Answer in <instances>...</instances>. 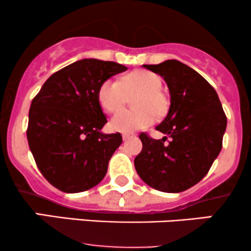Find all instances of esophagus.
I'll return each instance as SVG.
<instances>
[{
	"label": "esophagus",
	"mask_w": 251,
	"mask_h": 251,
	"mask_svg": "<svg viewBox=\"0 0 251 251\" xmlns=\"http://www.w3.org/2000/svg\"><path fill=\"white\" fill-rule=\"evenodd\" d=\"M132 137H133V134H131V133H123L124 140H128L129 138H132Z\"/></svg>",
	"instance_id": "obj_1"
}]
</instances>
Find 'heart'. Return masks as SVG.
I'll return each mask as SVG.
<instances>
[{"instance_id": "obj_1", "label": "heart", "mask_w": 251, "mask_h": 251, "mask_svg": "<svg viewBox=\"0 0 251 251\" xmlns=\"http://www.w3.org/2000/svg\"><path fill=\"white\" fill-rule=\"evenodd\" d=\"M163 81L159 75L150 71L138 70L124 76L123 81L105 80L100 86L98 97L100 105L108 112H117L125 104L128 95L137 93L132 100L134 109L123 110L111 119L112 129L131 133L154 122L155 114L162 116L168 109V99L160 91Z\"/></svg>"}]
</instances>
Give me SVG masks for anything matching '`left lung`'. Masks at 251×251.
<instances>
[{
    "label": "left lung",
    "instance_id": "8db88e82",
    "mask_svg": "<svg viewBox=\"0 0 251 251\" xmlns=\"http://www.w3.org/2000/svg\"><path fill=\"white\" fill-rule=\"evenodd\" d=\"M143 67L165 80L170 108L155 127L164 133L162 139L139 135L143 150L134 159L135 170L155 190L185 191L203 179L220 154L226 117L214 87L185 63L166 60Z\"/></svg>",
    "mask_w": 251,
    "mask_h": 251
}]
</instances>
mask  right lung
<instances>
[{"label":"right lung","mask_w":251,"mask_h":251,"mask_svg":"<svg viewBox=\"0 0 251 251\" xmlns=\"http://www.w3.org/2000/svg\"><path fill=\"white\" fill-rule=\"evenodd\" d=\"M127 67L82 59L57 71L31 101L27 139L43 177L60 191L76 194L103 179L120 133L101 132L107 119L100 106V86Z\"/></svg>","instance_id":"1"}]
</instances>
